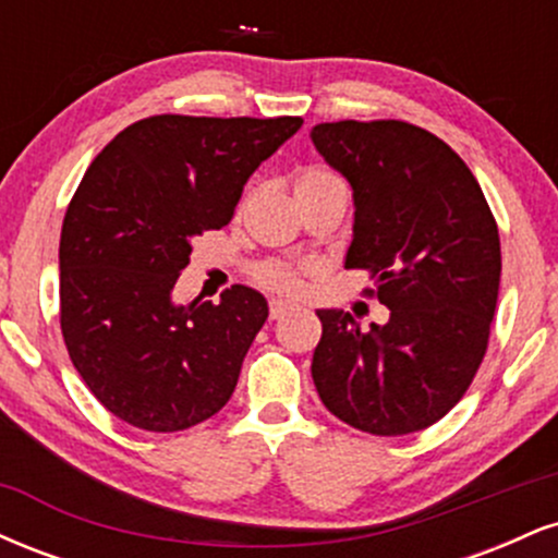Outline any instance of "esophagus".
I'll return each instance as SVG.
<instances>
[{
	"label": "esophagus",
	"mask_w": 558,
	"mask_h": 558,
	"mask_svg": "<svg viewBox=\"0 0 558 558\" xmlns=\"http://www.w3.org/2000/svg\"><path fill=\"white\" fill-rule=\"evenodd\" d=\"M291 310H293V304H288V301H283V299H272V301H270V319L286 317Z\"/></svg>",
	"instance_id": "1"
}]
</instances>
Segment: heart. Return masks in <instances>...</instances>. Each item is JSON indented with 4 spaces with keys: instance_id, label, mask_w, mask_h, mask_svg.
I'll use <instances>...</instances> for the list:
<instances>
[{
    "instance_id": "b5f03b06",
    "label": "heart",
    "mask_w": 558,
    "mask_h": 558,
    "mask_svg": "<svg viewBox=\"0 0 558 558\" xmlns=\"http://www.w3.org/2000/svg\"><path fill=\"white\" fill-rule=\"evenodd\" d=\"M332 183H343V181L336 175V172L325 168H304L296 172V178H293V189L296 191L319 189V185H332ZM252 278L257 286L270 288V291H280V293H299L301 288L299 267L288 265L283 259L259 262V265L252 270Z\"/></svg>"
}]
</instances>
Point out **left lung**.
<instances>
[{
    "mask_svg": "<svg viewBox=\"0 0 558 558\" xmlns=\"http://www.w3.org/2000/svg\"><path fill=\"white\" fill-rule=\"evenodd\" d=\"M317 151L354 189L349 270L390 310L364 332L351 312L319 310L312 377L328 412L373 435L444 420L475 380L501 280V241L464 159L403 120L312 128Z\"/></svg>",
    "mask_w": 558,
    "mask_h": 558,
    "instance_id": "1",
    "label": "left lung"
}]
</instances>
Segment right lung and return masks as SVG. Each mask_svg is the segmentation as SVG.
<instances>
[{
  "mask_svg": "<svg viewBox=\"0 0 558 558\" xmlns=\"http://www.w3.org/2000/svg\"><path fill=\"white\" fill-rule=\"evenodd\" d=\"M301 118L151 114L96 155L60 235V328L70 362L114 417L178 433L226 407L267 301H172L191 241L220 230L243 183Z\"/></svg>",
  "mask_w": 558,
  "mask_h": 558,
  "instance_id": "add662e5",
  "label": "right lung"
}]
</instances>
